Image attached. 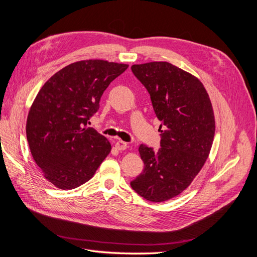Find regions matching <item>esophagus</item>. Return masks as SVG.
Wrapping results in <instances>:
<instances>
[{"instance_id":"obj_1","label":"esophagus","mask_w":257,"mask_h":257,"mask_svg":"<svg viewBox=\"0 0 257 257\" xmlns=\"http://www.w3.org/2000/svg\"><path fill=\"white\" fill-rule=\"evenodd\" d=\"M115 148L118 150H125L127 148V144L125 142H122V141H118L115 143Z\"/></svg>"}]
</instances>
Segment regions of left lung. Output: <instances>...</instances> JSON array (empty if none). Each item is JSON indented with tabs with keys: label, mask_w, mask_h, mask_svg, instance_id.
Instances as JSON below:
<instances>
[{
	"label": "left lung",
	"mask_w": 257,
	"mask_h": 257,
	"mask_svg": "<svg viewBox=\"0 0 257 257\" xmlns=\"http://www.w3.org/2000/svg\"><path fill=\"white\" fill-rule=\"evenodd\" d=\"M131 68L161 121V148L139 146L145 167L131 186L145 199L160 203L183 192L203 168L215 132L213 109L203 83L168 62Z\"/></svg>",
	"instance_id": "left-lung-1"
}]
</instances>
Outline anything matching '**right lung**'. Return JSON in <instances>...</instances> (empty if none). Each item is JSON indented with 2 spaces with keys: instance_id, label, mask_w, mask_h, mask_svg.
Masks as SVG:
<instances>
[{
  "instance_id": "obj_1",
  "label": "right lung",
  "mask_w": 257,
  "mask_h": 257,
  "mask_svg": "<svg viewBox=\"0 0 257 257\" xmlns=\"http://www.w3.org/2000/svg\"><path fill=\"white\" fill-rule=\"evenodd\" d=\"M128 67L103 60L75 62L46 82L31 106L27 139L44 177L62 190L93 177L111 150L88 123L108 85Z\"/></svg>"
}]
</instances>
